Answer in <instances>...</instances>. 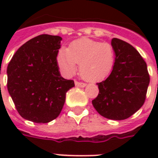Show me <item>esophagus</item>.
<instances>
[{
  "label": "esophagus",
  "instance_id": "34e87169",
  "mask_svg": "<svg viewBox=\"0 0 158 158\" xmlns=\"http://www.w3.org/2000/svg\"><path fill=\"white\" fill-rule=\"evenodd\" d=\"M75 85L78 86V87H85L86 84L82 82H78V81H75Z\"/></svg>",
  "mask_w": 158,
  "mask_h": 158
}]
</instances>
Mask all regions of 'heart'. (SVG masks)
<instances>
[{
    "mask_svg": "<svg viewBox=\"0 0 158 158\" xmlns=\"http://www.w3.org/2000/svg\"><path fill=\"white\" fill-rule=\"evenodd\" d=\"M114 62L115 52L113 45L88 38L73 41L68 49H60L57 55V63L64 75H74L79 64L80 76L89 82L106 79L113 69Z\"/></svg>",
    "mask_w": 158,
    "mask_h": 158,
    "instance_id": "b5f03b06",
    "label": "heart"
}]
</instances>
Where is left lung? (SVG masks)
<instances>
[{
	"label": "left lung",
	"instance_id": "obj_1",
	"mask_svg": "<svg viewBox=\"0 0 158 158\" xmlns=\"http://www.w3.org/2000/svg\"><path fill=\"white\" fill-rule=\"evenodd\" d=\"M111 44L115 52L113 71L106 80L97 83L99 94L92 104L104 118L123 120L143 106L150 76L146 62L135 47L117 38Z\"/></svg>",
	"mask_w": 158,
	"mask_h": 158
}]
</instances>
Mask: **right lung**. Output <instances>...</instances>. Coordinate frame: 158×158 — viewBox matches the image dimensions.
Returning <instances> with one entry per match:
<instances>
[{
	"label": "right lung",
	"instance_id": "add662e5",
	"mask_svg": "<svg viewBox=\"0 0 158 158\" xmlns=\"http://www.w3.org/2000/svg\"><path fill=\"white\" fill-rule=\"evenodd\" d=\"M62 37L40 35L20 47L7 66V89L24 119L45 123L62 111L73 80L62 78L56 62Z\"/></svg>",
	"mask_w": 158,
	"mask_h": 158
}]
</instances>
